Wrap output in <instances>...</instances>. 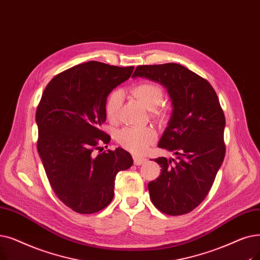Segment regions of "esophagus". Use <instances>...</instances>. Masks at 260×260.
<instances>
[{
	"label": "esophagus",
	"mask_w": 260,
	"mask_h": 260,
	"mask_svg": "<svg viewBox=\"0 0 260 260\" xmlns=\"http://www.w3.org/2000/svg\"><path fill=\"white\" fill-rule=\"evenodd\" d=\"M133 158H134V164L136 166H140L143 162H145V160H146L144 157H140V156H137V155H134Z\"/></svg>",
	"instance_id": "1"
}]
</instances>
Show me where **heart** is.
Masks as SVG:
<instances>
[{
	"mask_svg": "<svg viewBox=\"0 0 260 260\" xmlns=\"http://www.w3.org/2000/svg\"><path fill=\"white\" fill-rule=\"evenodd\" d=\"M132 94L136 98L148 109H152L154 116L164 115V108L158 107L164 96L162 88L152 82H143L135 85ZM122 94L119 90L112 91L105 102V114L109 121L115 122L118 119L119 108ZM156 138L155 132L149 127H125L119 132L117 136L118 143L125 150L133 153H143L149 148Z\"/></svg>",
	"mask_w": 260,
	"mask_h": 260,
	"instance_id": "1",
	"label": "heart"
}]
</instances>
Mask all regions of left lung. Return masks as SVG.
Returning <instances> with one entry per match:
<instances>
[{
	"label": "left lung",
	"mask_w": 260,
	"mask_h": 260,
	"mask_svg": "<svg viewBox=\"0 0 260 260\" xmlns=\"http://www.w3.org/2000/svg\"><path fill=\"white\" fill-rule=\"evenodd\" d=\"M145 77L167 88L172 114L158 148L176 159L156 158L161 173L148 185L154 206L180 216L208 194L225 156V117L212 86L178 63L138 66L133 77Z\"/></svg>",
	"instance_id": "obj_1"
}]
</instances>
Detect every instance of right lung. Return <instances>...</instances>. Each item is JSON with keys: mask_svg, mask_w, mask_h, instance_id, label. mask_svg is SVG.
I'll return each mask as SVG.
<instances>
[{"mask_svg": "<svg viewBox=\"0 0 260 260\" xmlns=\"http://www.w3.org/2000/svg\"><path fill=\"white\" fill-rule=\"evenodd\" d=\"M133 70V66L88 61L54 76L42 93L36 111L38 153L55 194L75 212L108 206L117 173L133 165L121 148L93 153L110 141L101 129L107 96Z\"/></svg>", "mask_w": 260, "mask_h": 260, "instance_id": "right-lung-1", "label": "right lung"}]
</instances>
